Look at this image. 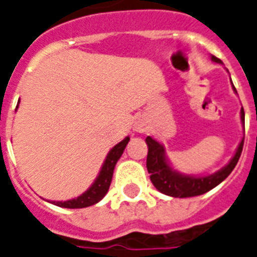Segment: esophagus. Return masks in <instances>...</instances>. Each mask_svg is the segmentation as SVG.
Returning a JSON list of instances; mask_svg holds the SVG:
<instances>
[{
    "mask_svg": "<svg viewBox=\"0 0 257 257\" xmlns=\"http://www.w3.org/2000/svg\"><path fill=\"white\" fill-rule=\"evenodd\" d=\"M135 128H136V131H137V132H145V126H144L142 124H136Z\"/></svg>",
    "mask_w": 257,
    "mask_h": 257,
    "instance_id": "esophagus-1",
    "label": "esophagus"
}]
</instances>
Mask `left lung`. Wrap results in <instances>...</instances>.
<instances>
[{
  "instance_id": "8db88e82",
  "label": "left lung",
  "mask_w": 257,
  "mask_h": 257,
  "mask_svg": "<svg viewBox=\"0 0 257 257\" xmlns=\"http://www.w3.org/2000/svg\"><path fill=\"white\" fill-rule=\"evenodd\" d=\"M212 60L214 62H218V64L222 62L215 56H212ZM234 91H236L235 87ZM240 118L244 122V109L243 108L240 111ZM243 142H244V139L239 144L236 153H235L231 161L228 162V165L225 166L223 169L208 176H191L183 175V174L172 169L166 159L165 148L158 141H155L154 139L149 136V137H146V144H148L149 148L146 167H148V171L150 174V180L159 192L167 196H172V197H193V196L206 193L208 191L217 187L219 183L223 182L231 174V171L238 163L239 158H240V154H242Z\"/></svg>"
}]
</instances>
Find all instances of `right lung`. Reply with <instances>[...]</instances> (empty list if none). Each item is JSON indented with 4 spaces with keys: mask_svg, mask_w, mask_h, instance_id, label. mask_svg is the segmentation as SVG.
I'll use <instances>...</instances> for the list:
<instances>
[{
    "mask_svg": "<svg viewBox=\"0 0 257 257\" xmlns=\"http://www.w3.org/2000/svg\"><path fill=\"white\" fill-rule=\"evenodd\" d=\"M128 142L129 137H125L121 142H118L117 145L111 149V152L108 153L104 163H103L102 170L99 172L98 178L95 179V182L92 183L91 187L85 193H82L81 196H78L77 198H73V200H68V201H52V204L61 206V208L79 209L87 208V206H91L100 201L105 196V193L108 192L115 166L118 159H120V157H121L122 153H124V149L125 146L128 145Z\"/></svg>",
    "mask_w": 257,
    "mask_h": 257,
    "instance_id": "obj_1",
    "label": "right lung"
}]
</instances>
